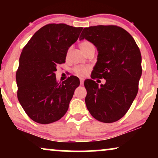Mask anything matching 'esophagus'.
I'll list each match as a JSON object with an SVG mask.
<instances>
[{"label": "esophagus", "mask_w": 158, "mask_h": 158, "mask_svg": "<svg viewBox=\"0 0 158 158\" xmlns=\"http://www.w3.org/2000/svg\"><path fill=\"white\" fill-rule=\"evenodd\" d=\"M83 82H84L83 78H80V83H81V85H83Z\"/></svg>", "instance_id": "1"}]
</instances>
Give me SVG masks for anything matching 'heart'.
Masks as SVG:
<instances>
[{
  "label": "heart",
  "mask_w": 158,
  "mask_h": 158,
  "mask_svg": "<svg viewBox=\"0 0 158 158\" xmlns=\"http://www.w3.org/2000/svg\"><path fill=\"white\" fill-rule=\"evenodd\" d=\"M80 47H81L82 50L83 51V52L85 54L90 49H91L94 47L90 42L85 40V41H83V42L80 43ZM68 52H69V50L68 51ZM88 70H89V68L86 66L77 65V66H75V68H73V71H74L75 75H78V76H81V77L85 76V75L88 73Z\"/></svg>",
  "instance_id": "obj_1"
}]
</instances>
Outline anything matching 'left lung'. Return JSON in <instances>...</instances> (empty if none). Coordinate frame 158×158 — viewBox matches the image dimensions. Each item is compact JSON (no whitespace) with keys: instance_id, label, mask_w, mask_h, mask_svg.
Wrapping results in <instances>:
<instances>
[{"instance_id":"8db88e82","label":"left lung","mask_w":158,"mask_h":158,"mask_svg":"<svg viewBox=\"0 0 158 158\" xmlns=\"http://www.w3.org/2000/svg\"><path fill=\"white\" fill-rule=\"evenodd\" d=\"M82 40L93 43L98 52L92 79L84 82L86 106L99 122H116L128 111L137 94L142 71L139 47L130 34L114 25L84 28ZM96 78H104L106 83L98 86Z\"/></svg>"}]
</instances>
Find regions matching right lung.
<instances>
[{
    "instance_id": "1",
    "label": "right lung",
    "mask_w": 158,
    "mask_h": 158,
    "mask_svg": "<svg viewBox=\"0 0 158 158\" xmlns=\"http://www.w3.org/2000/svg\"><path fill=\"white\" fill-rule=\"evenodd\" d=\"M83 29L64 23H49L34 34L19 58L16 79L17 97L30 118L42 124L57 122L68 111L78 77L71 75L62 83L56 80L59 64Z\"/></svg>"
}]
</instances>
